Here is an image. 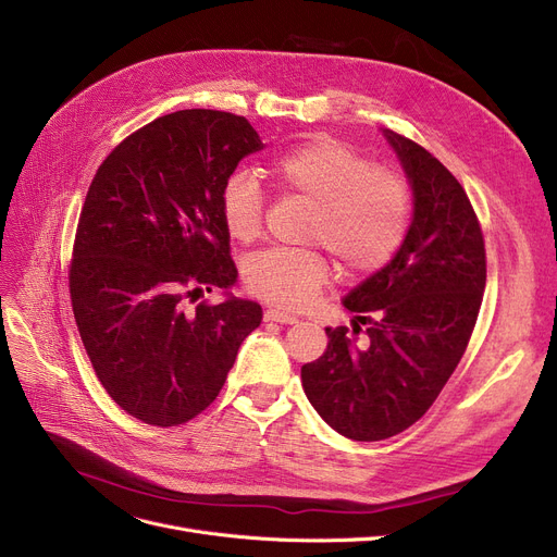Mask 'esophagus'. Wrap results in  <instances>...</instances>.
<instances>
[{
    "label": "esophagus",
    "mask_w": 557,
    "mask_h": 557,
    "mask_svg": "<svg viewBox=\"0 0 557 557\" xmlns=\"http://www.w3.org/2000/svg\"><path fill=\"white\" fill-rule=\"evenodd\" d=\"M263 319H265V321H271V323H284V325H294V323H298V319L294 317V313L280 311V309H265Z\"/></svg>",
    "instance_id": "esophagus-1"
}]
</instances>
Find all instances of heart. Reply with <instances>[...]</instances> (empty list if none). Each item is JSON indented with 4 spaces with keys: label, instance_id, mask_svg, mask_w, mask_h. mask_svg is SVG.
<instances>
[{
    "label": "heart",
    "instance_id": "heart-1",
    "mask_svg": "<svg viewBox=\"0 0 557 557\" xmlns=\"http://www.w3.org/2000/svg\"><path fill=\"white\" fill-rule=\"evenodd\" d=\"M280 196L313 209L307 240L327 248L350 277H367L403 250L414 221L409 182L334 136H313L269 165ZM221 221L236 244H252L263 230V196L257 180L234 173L221 190ZM332 277L319 250H265L244 265L246 288L263 302L300 309Z\"/></svg>",
    "mask_w": 557,
    "mask_h": 557
}]
</instances>
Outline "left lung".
<instances>
[{"mask_svg":"<svg viewBox=\"0 0 557 557\" xmlns=\"http://www.w3.org/2000/svg\"><path fill=\"white\" fill-rule=\"evenodd\" d=\"M414 190L398 257L344 300L361 327H325L327 348L300 369L313 409L338 434L380 442L437 400L473 334L487 282L485 236L467 190L419 143L386 132Z\"/></svg>","mask_w":557,"mask_h":557,"instance_id":"left-lung-1","label":"left lung"}]
</instances>
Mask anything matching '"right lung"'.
Masks as SVG:
<instances>
[{"label":"right lung","mask_w":557,"mask_h":557,"mask_svg":"<svg viewBox=\"0 0 557 557\" xmlns=\"http://www.w3.org/2000/svg\"><path fill=\"white\" fill-rule=\"evenodd\" d=\"M261 148L244 115L186 109L120 140L90 182L67 269L72 311L95 375L143 423L205 412L261 323L250 300L188 307L236 282L221 190Z\"/></svg>","instance_id":"add662e5"}]
</instances>
